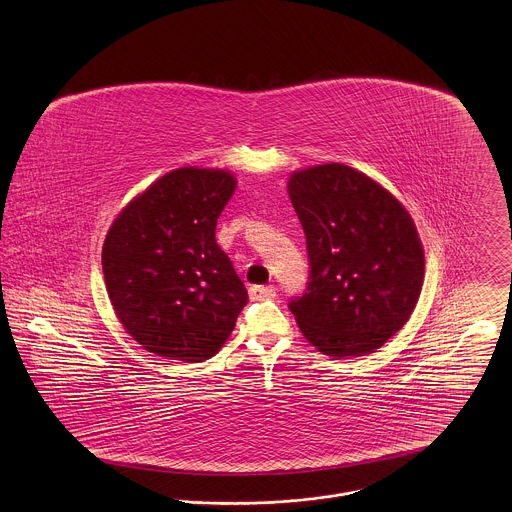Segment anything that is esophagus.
<instances>
[{"label": "esophagus", "instance_id": "34e87169", "mask_svg": "<svg viewBox=\"0 0 512 512\" xmlns=\"http://www.w3.org/2000/svg\"><path fill=\"white\" fill-rule=\"evenodd\" d=\"M276 296L272 286H251L249 288V298L253 301L272 300Z\"/></svg>", "mask_w": 512, "mask_h": 512}]
</instances>
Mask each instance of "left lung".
<instances>
[{"instance_id":"left-lung-1","label":"left lung","mask_w":512,"mask_h":512,"mask_svg":"<svg viewBox=\"0 0 512 512\" xmlns=\"http://www.w3.org/2000/svg\"><path fill=\"white\" fill-rule=\"evenodd\" d=\"M309 282L288 307L303 336L331 358L381 348L410 319L425 257L412 216L381 187L344 164L294 172Z\"/></svg>"}]
</instances>
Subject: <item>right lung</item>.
Here are the masks:
<instances>
[{
  "mask_svg": "<svg viewBox=\"0 0 512 512\" xmlns=\"http://www.w3.org/2000/svg\"><path fill=\"white\" fill-rule=\"evenodd\" d=\"M224 170L178 168L114 220L102 272L123 329L168 360L212 358L232 334L247 290L214 230L234 195Z\"/></svg>",
  "mask_w": 512,
  "mask_h": 512,
  "instance_id": "add662e5",
  "label": "right lung"
}]
</instances>
